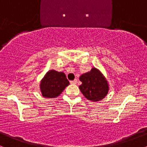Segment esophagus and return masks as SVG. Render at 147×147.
Listing matches in <instances>:
<instances>
[{"label":"esophagus","mask_w":147,"mask_h":147,"mask_svg":"<svg viewBox=\"0 0 147 147\" xmlns=\"http://www.w3.org/2000/svg\"><path fill=\"white\" fill-rule=\"evenodd\" d=\"M77 81H77V79H74V81H71L70 83L71 84H77Z\"/></svg>","instance_id":"1"}]
</instances>
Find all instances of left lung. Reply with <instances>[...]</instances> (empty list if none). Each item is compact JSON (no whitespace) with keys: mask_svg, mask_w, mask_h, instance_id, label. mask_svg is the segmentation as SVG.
I'll return each instance as SVG.
<instances>
[{"mask_svg":"<svg viewBox=\"0 0 147 147\" xmlns=\"http://www.w3.org/2000/svg\"><path fill=\"white\" fill-rule=\"evenodd\" d=\"M79 79L82 82L79 86L80 90L89 100L94 102L101 100L108 93L109 86L107 80L96 68L82 74Z\"/></svg>","mask_w":147,"mask_h":147,"instance_id":"left-lung-1","label":"left lung"}]
</instances>
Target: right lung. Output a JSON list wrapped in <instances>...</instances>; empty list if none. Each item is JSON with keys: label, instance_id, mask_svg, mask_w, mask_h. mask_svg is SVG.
<instances>
[{"label": "right lung", "instance_id": "obj_1", "mask_svg": "<svg viewBox=\"0 0 147 147\" xmlns=\"http://www.w3.org/2000/svg\"><path fill=\"white\" fill-rule=\"evenodd\" d=\"M69 85V81L63 72L50 70L41 81L40 90L42 96L47 98H56Z\"/></svg>", "mask_w": 147, "mask_h": 147}]
</instances>
